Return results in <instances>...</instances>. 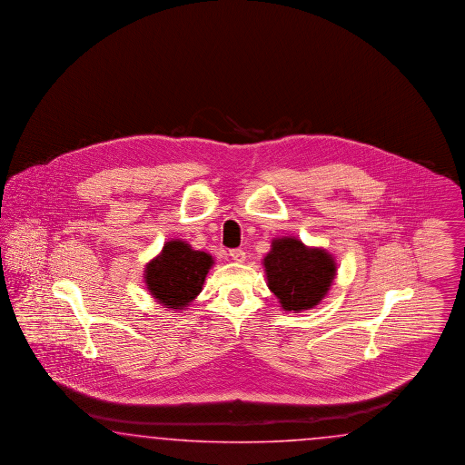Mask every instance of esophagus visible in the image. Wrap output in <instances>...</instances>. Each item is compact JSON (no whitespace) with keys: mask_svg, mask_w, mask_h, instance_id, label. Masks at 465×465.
<instances>
[{"mask_svg":"<svg viewBox=\"0 0 465 465\" xmlns=\"http://www.w3.org/2000/svg\"><path fill=\"white\" fill-rule=\"evenodd\" d=\"M230 257L235 261V262H243L245 261V252L242 249H232L230 251Z\"/></svg>","mask_w":465,"mask_h":465,"instance_id":"obj_1","label":"esophagus"}]
</instances>
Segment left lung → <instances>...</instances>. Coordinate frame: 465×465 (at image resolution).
I'll use <instances>...</instances> for the list:
<instances>
[{
	"label": "left lung",
	"instance_id": "1",
	"mask_svg": "<svg viewBox=\"0 0 465 465\" xmlns=\"http://www.w3.org/2000/svg\"><path fill=\"white\" fill-rule=\"evenodd\" d=\"M269 290L288 312L315 307L336 274V262L322 249H309L300 240L278 239L264 257Z\"/></svg>",
	"mask_w": 465,
	"mask_h": 465
}]
</instances>
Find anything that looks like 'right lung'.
Masks as SVG:
<instances>
[{
	"label": "right lung",
	"instance_id": "1",
	"mask_svg": "<svg viewBox=\"0 0 465 465\" xmlns=\"http://www.w3.org/2000/svg\"><path fill=\"white\" fill-rule=\"evenodd\" d=\"M212 264L210 253L194 251L183 240H172L146 266L144 278L160 303L167 309L183 310L201 293Z\"/></svg>",
	"mask_w": 465,
	"mask_h": 465
}]
</instances>
